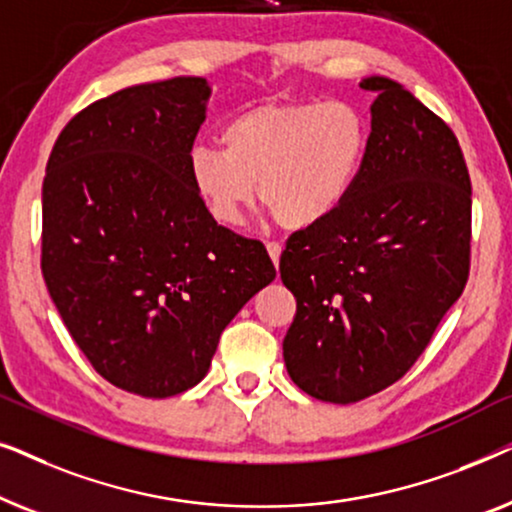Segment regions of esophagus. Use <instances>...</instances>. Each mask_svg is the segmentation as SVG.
<instances>
[{
	"label": "esophagus",
	"mask_w": 512,
	"mask_h": 512,
	"mask_svg": "<svg viewBox=\"0 0 512 512\" xmlns=\"http://www.w3.org/2000/svg\"><path fill=\"white\" fill-rule=\"evenodd\" d=\"M265 249H268L272 263L277 265L279 263V256H282V244H279V242H268V244H265Z\"/></svg>",
	"instance_id": "obj_1"
}]
</instances>
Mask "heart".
Returning a JSON list of instances; mask_svg holds the SVG:
<instances>
[{"instance_id": "1", "label": "heart", "mask_w": 512, "mask_h": 512, "mask_svg": "<svg viewBox=\"0 0 512 512\" xmlns=\"http://www.w3.org/2000/svg\"><path fill=\"white\" fill-rule=\"evenodd\" d=\"M219 142L223 151L195 146L188 153V179L209 216L242 226L261 195L277 223L303 230L345 205L370 130L363 111L345 100L263 102L230 118Z\"/></svg>"}]
</instances>
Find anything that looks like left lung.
<instances>
[{
    "label": "left lung",
    "mask_w": 512,
    "mask_h": 512,
    "mask_svg": "<svg viewBox=\"0 0 512 512\" xmlns=\"http://www.w3.org/2000/svg\"><path fill=\"white\" fill-rule=\"evenodd\" d=\"M370 144L345 205L296 230L279 275L296 298L284 363L305 394L356 403L408 373L471 268V177L443 118L370 76Z\"/></svg>",
    "instance_id": "1"
}]
</instances>
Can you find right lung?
<instances>
[{
    "instance_id": "right-lung-1",
    "label": "right lung",
    "mask_w": 512,
    "mask_h": 512,
    "mask_svg": "<svg viewBox=\"0 0 512 512\" xmlns=\"http://www.w3.org/2000/svg\"><path fill=\"white\" fill-rule=\"evenodd\" d=\"M207 100V79L177 76L93 102L60 132L41 188L48 293L90 366L144 398L195 387L223 328L277 275L188 179Z\"/></svg>"
}]
</instances>
